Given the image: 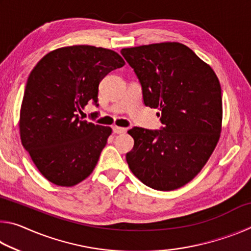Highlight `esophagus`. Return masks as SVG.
<instances>
[{
  "mask_svg": "<svg viewBox=\"0 0 251 251\" xmlns=\"http://www.w3.org/2000/svg\"><path fill=\"white\" fill-rule=\"evenodd\" d=\"M113 131L115 134H122V133H125L126 128H124V127H120V126H113Z\"/></svg>",
  "mask_w": 251,
  "mask_h": 251,
  "instance_id": "34e87169",
  "label": "esophagus"
}]
</instances>
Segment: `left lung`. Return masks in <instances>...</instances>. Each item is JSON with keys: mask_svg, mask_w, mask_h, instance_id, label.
I'll return each instance as SVG.
<instances>
[{"mask_svg": "<svg viewBox=\"0 0 251 251\" xmlns=\"http://www.w3.org/2000/svg\"><path fill=\"white\" fill-rule=\"evenodd\" d=\"M121 53L142 84L144 103L160 110L164 124L160 130H128L134 147L126 154L127 164L152 189L180 188L201 173L219 141V79L207 63L178 42L122 49Z\"/></svg>", "mask_w": 251, "mask_h": 251, "instance_id": "left-lung-1", "label": "left lung"}]
</instances>
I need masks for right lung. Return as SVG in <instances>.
<instances>
[{"label": "right lung", "instance_id": "add662e5", "mask_svg": "<svg viewBox=\"0 0 251 251\" xmlns=\"http://www.w3.org/2000/svg\"><path fill=\"white\" fill-rule=\"evenodd\" d=\"M125 65L115 50L73 45L52 50L29 74L20 110V137L49 181L72 187L91 175L112 134L82 121L77 112L97 104L99 85Z\"/></svg>", "mask_w": 251, "mask_h": 251}]
</instances>
